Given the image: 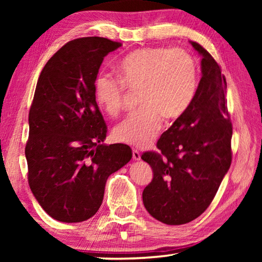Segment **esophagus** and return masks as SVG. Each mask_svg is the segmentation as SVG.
Listing matches in <instances>:
<instances>
[{
    "mask_svg": "<svg viewBox=\"0 0 262 262\" xmlns=\"http://www.w3.org/2000/svg\"><path fill=\"white\" fill-rule=\"evenodd\" d=\"M133 158H134L135 161H140V159H141V154H140L139 150L133 149Z\"/></svg>",
    "mask_w": 262,
    "mask_h": 262,
    "instance_id": "esophagus-1",
    "label": "esophagus"
}]
</instances>
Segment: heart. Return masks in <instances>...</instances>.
<instances>
[{
    "mask_svg": "<svg viewBox=\"0 0 262 262\" xmlns=\"http://www.w3.org/2000/svg\"><path fill=\"white\" fill-rule=\"evenodd\" d=\"M115 72L118 79L105 73L96 77L95 98L100 108L115 115L125 104L126 89L139 91L142 106L113 129L115 141L134 147H145L156 139L163 117H181L198 88L196 62L183 48H140L119 61Z\"/></svg>",
    "mask_w": 262,
    "mask_h": 262,
    "instance_id": "heart-1",
    "label": "heart"
}]
</instances>
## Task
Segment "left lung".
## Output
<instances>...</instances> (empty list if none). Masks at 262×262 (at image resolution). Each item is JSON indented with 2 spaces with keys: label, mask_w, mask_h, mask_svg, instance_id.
Returning a JSON list of instances; mask_svg holds the SVG:
<instances>
[{
  "label": "left lung",
  "mask_w": 262,
  "mask_h": 262,
  "mask_svg": "<svg viewBox=\"0 0 262 262\" xmlns=\"http://www.w3.org/2000/svg\"><path fill=\"white\" fill-rule=\"evenodd\" d=\"M190 43L202 56L194 99L158 140L161 154L148 151L141 157L154 172L142 194L143 205L154 219L168 225L188 223L209 207L232 159L225 76L205 48Z\"/></svg>",
  "instance_id": "8db88e82"
}]
</instances>
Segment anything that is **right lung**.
<instances>
[{"instance_id": "right-lung-1", "label": "right lung", "mask_w": 262, "mask_h": 262, "mask_svg": "<svg viewBox=\"0 0 262 262\" xmlns=\"http://www.w3.org/2000/svg\"><path fill=\"white\" fill-rule=\"evenodd\" d=\"M121 47L100 37L61 47L41 70L29 113L30 188L48 215L78 223L98 211L108 177L130 161L127 144L106 145L94 84L104 57Z\"/></svg>"}]
</instances>
